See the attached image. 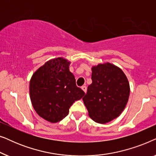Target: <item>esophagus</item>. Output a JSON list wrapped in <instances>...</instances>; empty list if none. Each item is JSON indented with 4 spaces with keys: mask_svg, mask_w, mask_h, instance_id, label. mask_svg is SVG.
I'll return each mask as SVG.
<instances>
[{
    "mask_svg": "<svg viewBox=\"0 0 156 156\" xmlns=\"http://www.w3.org/2000/svg\"><path fill=\"white\" fill-rule=\"evenodd\" d=\"M82 89L83 91H84L85 93L87 92V87H86V86H82Z\"/></svg>",
    "mask_w": 156,
    "mask_h": 156,
    "instance_id": "esophagus-1",
    "label": "esophagus"
}]
</instances>
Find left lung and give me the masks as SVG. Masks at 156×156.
<instances>
[{"instance_id":"8db88e82","label":"left lung","mask_w":156,"mask_h":156,"mask_svg":"<svg viewBox=\"0 0 156 156\" xmlns=\"http://www.w3.org/2000/svg\"><path fill=\"white\" fill-rule=\"evenodd\" d=\"M92 83L83 101L90 118L106 123L120 116L130 94L129 80L121 68L106 62L92 66Z\"/></svg>"}]
</instances>
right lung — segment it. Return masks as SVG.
Here are the masks:
<instances>
[{
	"label": "right lung",
	"mask_w": 156,
	"mask_h": 156,
	"mask_svg": "<svg viewBox=\"0 0 156 156\" xmlns=\"http://www.w3.org/2000/svg\"><path fill=\"white\" fill-rule=\"evenodd\" d=\"M70 63L64 57L51 59L34 72L30 81L32 105L40 117L50 123L65 119L72 104L84 95L69 71Z\"/></svg>",
	"instance_id": "obj_1"
}]
</instances>
